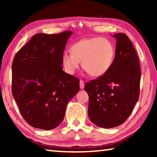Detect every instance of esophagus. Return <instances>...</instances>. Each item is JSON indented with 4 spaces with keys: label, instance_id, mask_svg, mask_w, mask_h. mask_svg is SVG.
<instances>
[{
    "label": "esophagus",
    "instance_id": "esophagus-1",
    "mask_svg": "<svg viewBox=\"0 0 157 157\" xmlns=\"http://www.w3.org/2000/svg\"><path fill=\"white\" fill-rule=\"evenodd\" d=\"M79 87H80V89H84V82L82 79H80V81H79Z\"/></svg>",
    "mask_w": 157,
    "mask_h": 157
}]
</instances>
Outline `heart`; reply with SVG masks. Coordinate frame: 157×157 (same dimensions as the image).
Wrapping results in <instances>:
<instances>
[{"instance_id":"obj_1","label":"heart","mask_w":157,"mask_h":157,"mask_svg":"<svg viewBox=\"0 0 157 157\" xmlns=\"http://www.w3.org/2000/svg\"><path fill=\"white\" fill-rule=\"evenodd\" d=\"M115 57V48L107 39L92 37L76 42L71 46V52L66 51L62 56L65 71L73 74L82 68L92 77H100L109 71Z\"/></svg>"}]
</instances>
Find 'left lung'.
Here are the masks:
<instances>
[{
  "instance_id": "obj_1",
  "label": "left lung",
  "mask_w": 157,
  "mask_h": 157,
  "mask_svg": "<svg viewBox=\"0 0 157 157\" xmlns=\"http://www.w3.org/2000/svg\"><path fill=\"white\" fill-rule=\"evenodd\" d=\"M113 36L116 39V55L110 68L84 86L89 98L90 120L102 128L123 124L139 97L141 72L137 53L125 34Z\"/></svg>"
}]
</instances>
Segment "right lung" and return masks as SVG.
I'll list each match as a JSON object with an SVG mask.
<instances>
[{
    "label": "right lung",
    "instance_id": "1",
    "mask_svg": "<svg viewBox=\"0 0 157 157\" xmlns=\"http://www.w3.org/2000/svg\"><path fill=\"white\" fill-rule=\"evenodd\" d=\"M36 34L16 54L12 63V92L25 121L35 128L59 126L68 102L78 94L79 80L63 71L62 56L69 37Z\"/></svg>",
    "mask_w": 157,
    "mask_h": 157
}]
</instances>
